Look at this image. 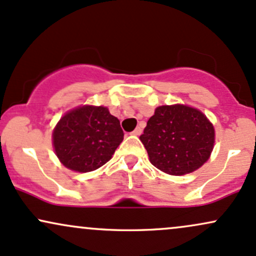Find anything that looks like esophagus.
<instances>
[{
  "label": "esophagus",
  "mask_w": 256,
  "mask_h": 256,
  "mask_svg": "<svg viewBox=\"0 0 256 256\" xmlns=\"http://www.w3.org/2000/svg\"><path fill=\"white\" fill-rule=\"evenodd\" d=\"M140 134H142V128H140V126H138V128H136L132 131V134H134V136H140Z\"/></svg>",
  "instance_id": "esophagus-1"
}]
</instances>
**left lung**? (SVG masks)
<instances>
[{
    "mask_svg": "<svg viewBox=\"0 0 256 256\" xmlns=\"http://www.w3.org/2000/svg\"><path fill=\"white\" fill-rule=\"evenodd\" d=\"M140 140L156 168L182 176L194 172L208 160L214 146V128L195 108L161 106L148 120Z\"/></svg>",
    "mask_w": 256,
    "mask_h": 256,
    "instance_id": "obj_1",
    "label": "left lung"
}]
</instances>
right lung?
Segmentation results:
<instances>
[{"label": "right lung", "mask_w": 256, "mask_h": 256, "mask_svg": "<svg viewBox=\"0 0 256 256\" xmlns=\"http://www.w3.org/2000/svg\"><path fill=\"white\" fill-rule=\"evenodd\" d=\"M124 140L118 118L106 107L84 106L64 114L52 132L55 152L67 168L95 171Z\"/></svg>", "instance_id": "add662e5"}]
</instances>
